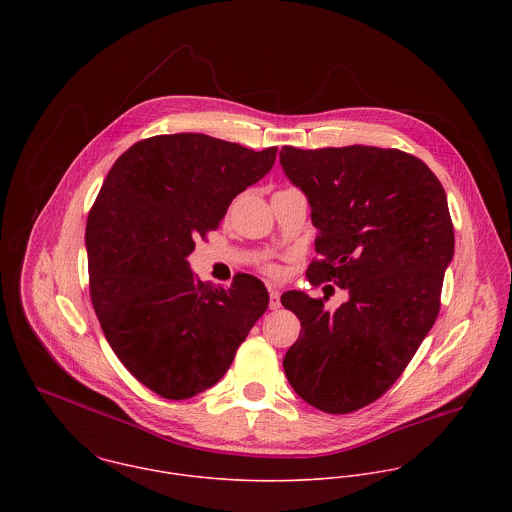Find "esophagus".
<instances>
[{
	"instance_id": "1",
	"label": "esophagus",
	"mask_w": 512,
	"mask_h": 512,
	"mask_svg": "<svg viewBox=\"0 0 512 512\" xmlns=\"http://www.w3.org/2000/svg\"><path fill=\"white\" fill-rule=\"evenodd\" d=\"M282 303H280V292L270 288V309H278Z\"/></svg>"
}]
</instances>
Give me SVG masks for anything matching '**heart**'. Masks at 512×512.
<instances>
[{
    "label": "heart",
    "instance_id": "1",
    "mask_svg": "<svg viewBox=\"0 0 512 512\" xmlns=\"http://www.w3.org/2000/svg\"><path fill=\"white\" fill-rule=\"evenodd\" d=\"M266 272H268V274H272V276H278V272H280V270H278V266L270 264V266H266Z\"/></svg>",
    "mask_w": 512,
    "mask_h": 512
}]
</instances>
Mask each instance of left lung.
<instances>
[{
  "label": "left lung",
  "instance_id": "obj_1",
  "mask_svg": "<svg viewBox=\"0 0 512 512\" xmlns=\"http://www.w3.org/2000/svg\"><path fill=\"white\" fill-rule=\"evenodd\" d=\"M280 163L319 230L309 282L349 292L335 311L307 293L282 295L301 321L284 370L307 404L349 414L398 380L436 323L455 246L447 197L432 169L400 149L286 146Z\"/></svg>",
  "mask_w": 512,
  "mask_h": 512
}]
</instances>
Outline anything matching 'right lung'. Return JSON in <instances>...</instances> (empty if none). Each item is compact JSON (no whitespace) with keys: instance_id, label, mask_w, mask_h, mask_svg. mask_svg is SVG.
<instances>
[{"instance_id":"add662e5","label":"right lung","mask_w":512,"mask_h":512,"mask_svg":"<svg viewBox=\"0 0 512 512\" xmlns=\"http://www.w3.org/2000/svg\"><path fill=\"white\" fill-rule=\"evenodd\" d=\"M278 147L254 151L205 134L153 136L108 171L86 220L90 299L116 353L167 400L217 384L268 307L266 286L236 274L201 282L187 256L232 199L260 181Z\"/></svg>"}]
</instances>
